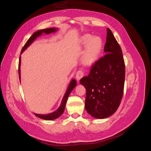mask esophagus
Returning <instances> with one entry per match:
<instances>
[{"label": "esophagus", "instance_id": "obj_1", "mask_svg": "<svg viewBox=\"0 0 151 151\" xmlns=\"http://www.w3.org/2000/svg\"><path fill=\"white\" fill-rule=\"evenodd\" d=\"M84 75V72L82 70H79L76 72V79L77 81H79Z\"/></svg>", "mask_w": 151, "mask_h": 151}]
</instances>
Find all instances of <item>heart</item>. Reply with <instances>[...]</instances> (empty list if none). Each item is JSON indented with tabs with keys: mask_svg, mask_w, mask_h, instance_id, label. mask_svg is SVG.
Returning a JSON list of instances; mask_svg holds the SVG:
<instances>
[{
	"mask_svg": "<svg viewBox=\"0 0 151 151\" xmlns=\"http://www.w3.org/2000/svg\"><path fill=\"white\" fill-rule=\"evenodd\" d=\"M81 44L86 46L82 57V61L86 65H92L99 57L103 48V41L99 36L86 34L82 36Z\"/></svg>",
	"mask_w": 151,
	"mask_h": 151,
	"instance_id": "obj_1",
	"label": "heart"
}]
</instances>
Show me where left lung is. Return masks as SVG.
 <instances>
[{
	"label": "left lung",
	"mask_w": 151,
	"mask_h": 151,
	"mask_svg": "<svg viewBox=\"0 0 151 151\" xmlns=\"http://www.w3.org/2000/svg\"><path fill=\"white\" fill-rule=\"evenodd\" d=\"M104 55L92 65L89 74L80 80L86 89L85 108L96 118L115 113L123 94L125 65L121 47L111 31L107 29Z\"/></svg>",
	"instance_id": "8db88e82"
}]
</instances>
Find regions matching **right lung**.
I'll return each mask as SVG.
<instances>
[{
	"label": "right lung",
	"instance_id": "1",
	"mask_svg": "<svg viewBox=\"0 0 151 151\" xmlns=\"http://www.w3.org/2000/svg\"><path fill=\"white\" fill-rule=\"evenodd\" d=\"M57 31V29H55V28H47V29H42V30H40L35 32L33 34L31 37L28 39V40L27 41V42L26 43V44L24 45V46L22 47V50H21V52L24 51V50L28 47H29V45H31V43L33 42V41L38 37V36H40L42 35L43 33H45L46 34H49V33H51L52 32H55ZM20 63H21V57H19V67H18V72H19V79H20ZM76 81L75 79H73L71 83H70L69 86L68 87V89L66 91V93L64 95V96H63V99H62V101L61 103V105L60 106L57 110L55 111H54L52 113H49L47 114V115H40V114H35V115L39 117L40 118H42V119H44V120H54V119H56V118H58L60 115H62V113L64 111V109H65V104H66V102H67V98L68 97V96H69L70 93L71 91H72V89H74L76 86Z\"/></svg>",
	"mask_w": 151,
	"mask_h": 151
}]
</instances>
